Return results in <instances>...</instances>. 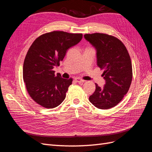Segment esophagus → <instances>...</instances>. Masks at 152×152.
Returning <instances> with one entry per match:
<instances>
[{
	"label": "esophagus",
	"instance_id": "esophagus-1",
	"mask_svg": "<svg viewBox=\"0 0 152 152\" xmlns=\"http://www.w3.org/2000/svg\"><path fill=\"white\" fill-rule=\"evenodd\" d=\"M75 80L77 82H84V80H83V79H80V78H79V77H76V78H75Z\"/></svg>",
	"mask_w": 152,
	"mask_h": 152
}]
</instances>
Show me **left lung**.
Masks as SVG:
<instances>
[{
    "label": "left lung",
    "instance_id": "obj_1",
    "mask_svg": "<svg viewBox=\"0 0 152 152\" xmlns=\"http://www.w3.org/2000/svg\"><path fill=\"white\" fill-rule=\"evenodd\" d=\"M84 38L96 49L97 65L104 72L106 84L103 87L96 84V90L89 102L99 109L115 107L129 89L132 79L131 58L121 40L112 35L94 33L85 34Z\"/></svg>",
    "mask_w": 152,
    "mask_h": 152
}]
</instances>
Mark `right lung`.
<instances>
[{
  "label": "right lung",
  "instance_id": "obj_1",
  "mask_svg": "<svg viewBox=\"0 0 152 152\" xmlns=\"http://www.w3.org/2000/svg\"><path fill=\"white\" fill-rule=\"evenodd\" d=\"M82 34L53 31L41 35L32 43L25 58L23 77L30 96L46 108L60 104L66 97L73 79L54 74L53 68L59 66L66 50L79 43Z\"/></svg>",
  "mask_w": 152,
  "mask_h": 152
}]
</instances>
